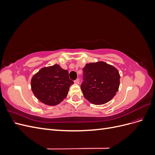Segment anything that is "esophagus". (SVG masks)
<instances>
[{"label": "esophagus", "mask_w": 155, "mask_h": 155, "mask_svg": "<svg viewBox=\"0 0 155 155\" xmlns=\"http://www.w3.org/2000/svg\"><path fill=\"white\" fill-rule=\"evenodd\" d=\"M74 83L78 84H78H79V79H77L76 80H75V81H74Z\"/></svg>", "instance_id": "obj_1"}]
</instances>
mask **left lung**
I'll return each instance as SVG.
<instances>
[{"label": "left lung", "instance_id": "left-lung-1", "mask_svg": "<svg viewBox=\"0 0 155 155\" xmlns=\"http://www.w3.org/2000/svg\"><path fill=\"white\" fill-rule=\"evenodd\" d=\"M83 70L81 85L85 99L94 105H104L110 101L118 92L120 74L114 67L104 61L89 63Z\"/></svg>", "mask_w": 155, "mask_h": 155}]
</instances>
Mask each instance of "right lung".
I'll use <instances>...</instances> for the list:
<instances>
[{"mask_svg":"<svg viewBox=\"0 0 155 155\" xmlns=\"http://www.w3.org/2000/svg\"><path fill=\"white\" fill-rule=\"evenodd\" d=\"M74 82L68 77V71L59 64L42 68L31 79V88L41 103L49 106L57 105L68 95Z\"/></svg>","mask_w":155,"mask_h":155,"instance_id":"right-lung-1","label":"right lung"}]
</instances>
